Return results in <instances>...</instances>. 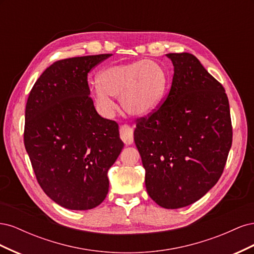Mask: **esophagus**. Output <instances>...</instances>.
I'll list each match as a JSON object with an SVG mask.
<instances>
[{"label":"esophagus","instance_id":"esophagus-1","mask_svg":"<svg viewBox=\"0 0 254 254\" xmlns=\"http://www.w3.org/2000/svg\"><path fill=\"white\" fill-rule=\"evenodd\" d=\"M121 139L126 145L133 143V129L128 125H122L120 128Z\"/></svg>","mask_w":254,"mask_h":254}]
</instances>
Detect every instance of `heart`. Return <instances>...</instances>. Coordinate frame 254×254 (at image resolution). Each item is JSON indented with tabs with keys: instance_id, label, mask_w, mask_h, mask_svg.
Segmentation results:
<instances>
[{
	"instance_id": "b5f03b06",
	"label": "heart",
	"mask_w": 254,
	"mask_h": 254,
	"mask_svg": "<svg viewBox=\"0 0 254 254\" xmlns=\"http://www.w3.org/2000/svg\"><path fill=\"white\" fill-rule=\"evenodd\" d=\"M93 97L97 111L109 118L114 111L112 97L127 113L141 117L157 108L165 93L167 76L156 61L137 60L104 68L97 76Z\"/></svg>"
}]
</instances>
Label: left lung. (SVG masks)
Returning a JSON list of instances; mask_svg holds the SVG:
<instances>
[{
	"instance_id": "8db88e82",
	"label": "left lung",
	"mask_w": 254,
	"mask_h": 254,
	"mask_svg": "<svg viewBox=\"0 0 254 254\" xmlns=\"http://www.w3.org/2000/svg\"><path fill=\"white\" fill-rule=\"evenodd\" d=\"M174 64L163 103L136 119L134 142L150 198L179 209L219 180L232 145V123L222 84L190 53L166 55Z\"/></svg>"
}]
</instances>
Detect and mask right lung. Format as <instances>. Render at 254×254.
<instances>
[{
	"mask_svg": "<svg viewBox=\"0 0 254 254\" xmlns=\"http://www.w3.org/2000/svg\"><path fill=\"white\" fill-rule=\"evenodd\" d=\"M110 56L56 61L27 98L25 149L44 193L65 209L90 210L104 201L107 173L124 147L118 123L96 112L88 84L90 71Z\"/></svg>",
	"mask_w": 254,
	"mask_h": 254,
	"instance_id": "1",
	"label": "right lung"
}]
</instances>
